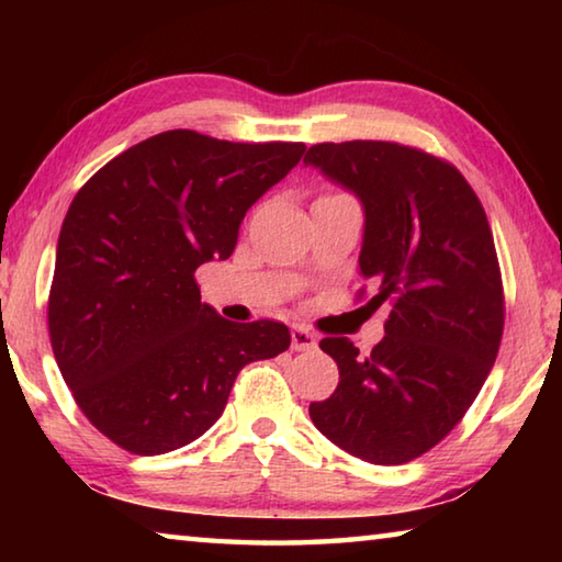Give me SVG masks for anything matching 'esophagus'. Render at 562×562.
Segmentation results:
<instances>
[{
	"mask_svg": "<svg viewBox=\"0 0 562 562\" xmlns=\"http://www.w3.org/2000/svg\"><path fill=\"white\" fill-rule=\"evenodd\" d=\"M315 347H317V337L312 335L307 327H302V325L292 327V349L294 351H310Z\"/></svg>",
	"mask_w": 562,
	"mask_h": 562,
	"instance_id": "obj_1",
	"label": "esophagus"
}]
</instances>
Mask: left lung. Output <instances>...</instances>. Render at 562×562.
<instances>
[{"instance_id": "1", "label": "left lung", "mask_w": 562, "mask_h": 562, "mask_svg": "<svg viewBox=\"0 0 562 562\" xmlns=\"http://www.w3.org/2000/svg\"><path fill=\"white\" fill-rule=\"evenodd\" d=\"M304 164L364 207L359 270L389 302L384 339L361 357L327 337L339 384L312 402L317 429L341 451L398 465L449 436L496 361L506 302L486 211L459 170L389 140L317 144Z\"/></svg>"}]
</instances>
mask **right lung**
I'll return each instance as SVG.
<instances>
[{
  "instance_id": "1",
  "label": "right lung",
  "mask_w": 562,
  "mask_h": 562,
  "mask_svg": "<svg viewBox=\"0 0 562 562\" xmlns=\"http://www.w3.org/2000/svg\"><path fill=\"white\" fill-rule=\"evenodd\" d=\"M304 144H233L176 128L123 150L76 193L49 292L66 386L97 429L136 456L195 441L245 364L290 347L272 319L237 325L201 302L195 270L235 250L245 213Z\"/></svg>"
}]
</instances>
